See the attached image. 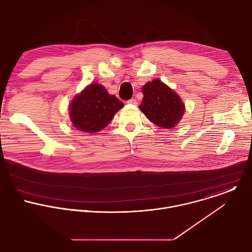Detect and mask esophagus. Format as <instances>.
I'll list each match as a JSON object with an SVG mask.
<instances>
[{
  "instance_id": "obj_1",
  "label": "esophagus",
  "mask_w": 252,
  "mask_h": 252,
  "mask_svg": "<svg viewBox=\"0 0 252 252\" xmlns=\"http://www.w3.org/2000/svg\"><path fill=\"white\" fill-rule=\"evenodd\" d=\"M127 103L132 104V105H135V104H137V101L135 100V98H130V99L127 100Z\"/></svg>"
}]
</instances>
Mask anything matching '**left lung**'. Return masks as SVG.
I'll return each instance as SVG.
<instances>
[{
  "instance_id": "1",
  "label": "left lung",
  "mask_w": 252,
  "mask_h": 252,
  "mask_svg": "<svg viewBox=\"0 0 252 252\" xmlns=\"http://www.w3.org/2000/svg\"><path fill=\"white\" fill-rule=\"evenodd\" d=\"M141 91L143 98L139 109L156 126L172 128L182 120L185 104L177 94L165 84L154 80L143 86Z\"/></svg>"
}]
</instances>
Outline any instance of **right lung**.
Wrapping results in <instances>:
<instances>
[{
  "mask_svg": "<svg viewBox=\"0 0 252 252\" xmlns=\"http://www.w3.org/2000/svg\"><path fill=\"white\" fill-rule=\"evenodd\" d=\"M123 106V101L116 95L110 94L101 85L94 83L71 100L69 118L79 130L94 133L109 125Z\"/></svg>",
  "mask_w": 252,
  "mask_h": 252,
  "instance_id": "1",
  "label": "right lung"
}]
</instances>
